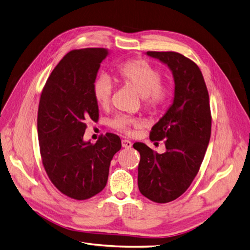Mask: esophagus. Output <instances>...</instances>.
Masks as SVG:
<instances>
[{
	"mask_svg": "<svg viewBox=\"0 0 250 250\" xmlns=\"http://www.w3.org/2000/svg\"><path fill=\"white\" fill-rule=\"evenodd\" d=\"M121 145H123V146H124V148H125V149H130L131 146H132V143L130 142V140H127V139H124L123 142H121Z\"/></svg>",
	"mask_w": 250,
	"mask_h": 250,
	"instance_id": "obj_1",
	"label": "esophagus"
}]
</instances>
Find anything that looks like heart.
<instances>
[{
	"instance_id": "obj_1",
	"label": "heart",
	"mask_w": 250,
	"mask_h": 250,
	"mask_svg": "<svg viewBox=\"0 0 250 250\" xmlns=\"http://www.w3.org/2000/svg\"><path fill=\"white\" fill-rule=\"evenodd\" d=\"M117 75L125 84L130 85L143 97L144 104L149 110H158L168 99L169 91L161 84L162 75L149 62L142 59L130 60L120 64ZM113 82L107 75H100L93 83V96L100 106H107L113 94ZM139 121L126 116H118L112 121V126L120 132L131 133L133 126H139Z\"/></svg>"
}]
</instances>
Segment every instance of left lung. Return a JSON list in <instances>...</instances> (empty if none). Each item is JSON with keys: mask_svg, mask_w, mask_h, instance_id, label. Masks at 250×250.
<instances>
[{"mask_svg": "<svg viewBox=\"0 0 250 250\" xmlns=\"http://www.w3.org/2000/svg\"><path fill=\"white\" fill-rule=\"evenodd\" d=\"M166 64L174 80V97L167 112L152 126L151 140L165 139L159 154L144 143H135L140 154L138 188L155 203L180 197L193 182L206 153L211 134L209 95L200 67L174 52H146Z\"/></svg>", "mask_w": 250, "mask_h": 250, "instance_id": "8db88e82", "label": "left lung"}]
</instances>
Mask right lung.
Listing matches in <instances>:
<instances>
[{"instance_id": "1", "label": "right lung", "mask_w": 250, "mask_h": 250, "mask_svg": "<svg viewBox=\"0 0 250 250\" xmlns=\"http://www.w3.org/2000/svg\"><path fill=\"white\" fill-rule=\"evenodd\" d=\"M106 48L72 50L63 57L44 85L38 110V137L49 180L63 194L87 200L104 190L120 138L112 133L96 144L85 142V120H97L93 83Z\"/></svg>"}]
</instances>
